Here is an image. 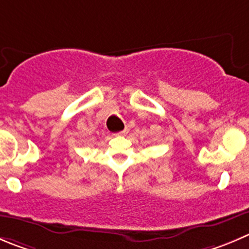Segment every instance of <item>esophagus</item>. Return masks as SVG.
Listing matches in <instances>:
<instances>
[{"label":"esophagus","mask_w":249,"mask_h":249,"mask_svg":"<svg viewBox=\"0 0 249 249\" xmlns=\"http://www.w3.org/2000/svg\"><path fill=\"white\" fill-rule=\"evenodd\" d=\"M125 132L124 131H122V132H118V134H115V136H123V135H124Z\"/></svg>","instance_id":"esophagus-1"}]
</instances>
